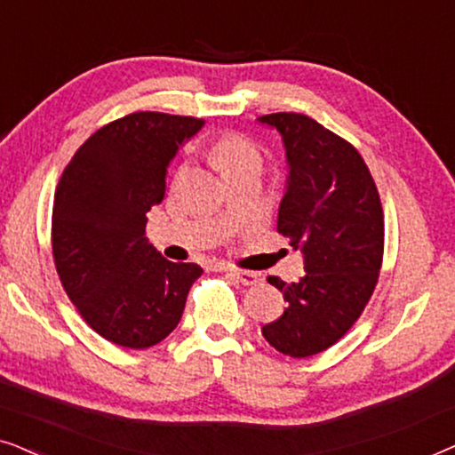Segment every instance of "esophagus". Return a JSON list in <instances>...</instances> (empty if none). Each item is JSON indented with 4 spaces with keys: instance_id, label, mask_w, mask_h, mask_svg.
<instances>
[{
    "instance_id": "34e87169",
    "label": "esophagus",
    "mask_w": 455,
    "mask_h": 455,
    "mask_svg": "<svg viewBox=\"0 0 455 455\" xmlns=\"http://www.w3.org/2000/svg\"><path fill=\"white\" fill-rule=\"evenodd\" d=\"M229 275H232L235 282L242 285H257L260 282V273L254 271H244V269H228Z\"/></svg>"
}]
</instances>
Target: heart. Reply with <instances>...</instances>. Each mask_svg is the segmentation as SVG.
Returning a JSON list of instances; mask_svg holds the SVG:
<instances>
[{
    "label": "heart",
    "instance_id": "1",
    "mask_svg": "<svg viewBox=\"0 0 455 455\" xmlns=\"http://www.w3.org/2000/svg\"><path fill=\"white\" fill-rule=\"evenodd\" d=\"M211 157L226 178L246 170V167H260L259 148L238 134L221 136L211 148Z\"/></svg>",
    "mask_w": 455,
    "mask_h": 455
}]
</instances>
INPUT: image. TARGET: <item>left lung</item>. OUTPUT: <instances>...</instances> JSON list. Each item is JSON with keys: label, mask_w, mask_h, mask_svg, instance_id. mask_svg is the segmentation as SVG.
<instances>
[{"label": "left lung", "mask_w": 455, "mask_h": 455, "mask_svg": "<svg viewBox=\"0 0 455 455\" xmlns=\"http://www.w3.org/2000/svg\"><path fill=\"white\" fill-rule=\"evenodd\" d=\"M257 122L282 136L288 176L277 229L304 260L300 282L267 279L288 308L260 331L277 352L307 358L344 338L369 302L383 259V209L350 142L302 114Z\"/></svg>", "instance_id": "left-lung-1"}]
</instances>
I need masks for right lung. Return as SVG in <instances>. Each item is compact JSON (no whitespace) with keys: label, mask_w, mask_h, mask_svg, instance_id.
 <instances>
[{"label":"right lung","mask_w":455,"mask_h":455,"mask_svg":"<svg viewBox=\"0 0 455 455\" xmlns=\"http://www.w3.org/2000/svg\"><path fill=\"white\" fill-rule=\"evenodd\" d=\"M204 120L139 111L99 128L66 165L53 201L55 269L101 338L142 350L182 319L196 263H172L145 235L180 148Z\"/></svg>","instance_id":"1"}]
</instances>
